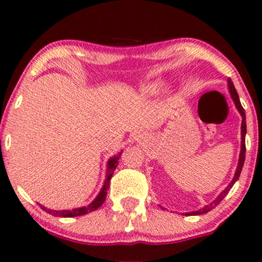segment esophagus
<instances>
[{
	"mask_svg": "<svg viewBox=\"0 0 262 262\" xmlns=\"http://www.w3.org/2000/svg\"><path fill=\"white\" fill-rule=\"evenodd\" d=\"M134 139L137 140V141H140L141 139H143V135H135V137H134Z\"/></svg>",
	"mask_w": 262,
	"mask_h": 262,
	"instance_id": "1",
	"label": "esophagus"
}]
</instances>
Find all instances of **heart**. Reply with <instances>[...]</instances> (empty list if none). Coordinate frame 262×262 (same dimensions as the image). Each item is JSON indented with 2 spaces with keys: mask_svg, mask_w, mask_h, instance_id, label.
Instances as JSON below:
<instances>
[{
  "mask_svg": "<svg viewBox=\"0 0 262 262\" xmlns=\"http://www.w3.org/2000/svg\"><path fill=\"white\" fill-rule=\"evenodd\" d=\"M160 89H161L160 82H152V83H149V85L144 86L143 91L145 95L151 96V95H155V93H158L159 91H160Z\"/></svg>",
  "mask_w": 262,
  "mask_h": 262,
  "instance_id": "heart-1",
  "label": "heart"
}]
</instances>
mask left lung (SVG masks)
Listing matches in <instances>:
<instances>
[{
  "label": "left lung",
  "instance_id": "obj_1",
  "mask_svg": "<svg viewBox=\"0 0 262 262\" xmlns=\"http://www.w3.org/2000/svg\"><path fill=\"white\" fill-rule=\"evenodd\" d=\"M228 89H229V93H230V97L231 100L234 101V104H235L236 110L239 111L240 116H242L243 121H242V146H240V155H239V161H237V166H236V170H235V173H234V177L233 180H231L229 185L225 187L223 191L221 192V194H218V197L215 198L213 202H210L208 206H204L203 208L198 209V210H194V212H189V213H182V214L185 215H200V214H204V213L209 212V210H212L214 207H217L219 203L223 201V198L227 196L228 192L230 191V188L233 187L234 183H235L237 180H239V176H240V172H242L243 170V166H244V161H245V134H246V118H245V111L244 108H243L242 103H240V100H239V95H237L235 87H234V83L233 81L230 79H228ZM162 208V207H161ZM165 209V208H162Z\"/></svg>",
  "mask_w": 262,
  "mask_h": 262
}]
</instances>
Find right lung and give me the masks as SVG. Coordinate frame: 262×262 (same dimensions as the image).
Here are the masks:
<instances>
[{"label":"right lung","instance_id":"obj_1","mask_svg":"<svg viewBox=\"0 0 262 262\" xmlns=\"http://www.w3.org/2000/svg\"><path fill=\"white\" fill-rule=\"evenodd\" d=\"M121 155H122V151L118 152V154H117V155H114L113 158H111L110 160H108V162H107V170H106V180H104L103 186H102L100 193L97 194V197H96L95 200H93L92 202L89 204V206L81 207V208H75V209H71V210L70 209L55 210V209H49V208H47V207H44V206H41V204H39V206H40V208L43 209V210H45V212H47V213H49V214L54 215V217H62V218L80 217V215L87 214V213L93 212V210L100 208L102 204H103L104 201H106L107 191H108V188H110L111 179H112V175H113L114 170H116V167L118 166V160H119V158H121Z\"/></svg>","mask_w":262,"mask_h":262}]
</instances>
